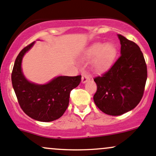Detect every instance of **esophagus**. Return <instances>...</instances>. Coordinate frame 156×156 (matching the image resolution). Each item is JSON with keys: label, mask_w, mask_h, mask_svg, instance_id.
<instances>
[{"label": "esophagus", "mask_w": 156, "mask_h": 156, "mask_svg": "<svg viewBox=\"0 0 156 156\" xmlns=\"http://www.w3.org/2000/svg\"><path fill=\"white\" fill-rule=\"evenodd\" d=\"M90 80H91V76L87 74V73H83V76H82V83H85Z\"/></svg>", "instance_id": "34e87169"}]
</instances>
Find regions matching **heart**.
<instances>
[{"instance_id": "b5f03b06", "label": "heart", "mask_w": 156, "mask_h": 156, "mask_svg": "<svg viewBox=\"0 0 156 156\" xmlns=\"http://www.w3.org/2000/svg\"><path fill=\"white\" fill-rule=\"evenodd\" d=\"M118 53L116 46L112 43H95L88 49L85 57L88 59L94 58L93 66L98 73H102L108 69L113 64Z\"/></svg>"}]
</instances>
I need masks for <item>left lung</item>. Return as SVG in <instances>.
Wrapping results in <instances>:
<instances>
[{"instance_id":"obj_1","label":"left lung","mask_w":156,"mask_h":156,"mask_svg":"<svg viewBox=\"0 0 156 156\" xmlns=\"http://www.w3.org/2000/svg\"><path fill=\"white\" fill-rule=\"evenodd\" d=\"M120 56L108 71L94 79V101L107 115L118 116L133 109L144 95L147 68L138 45L118 35Z\"/></svg>"}]
</instances>
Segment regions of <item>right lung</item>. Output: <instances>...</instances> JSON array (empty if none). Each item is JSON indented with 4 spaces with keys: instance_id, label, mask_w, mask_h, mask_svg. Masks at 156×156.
I'll return each mask as SVG.
<instances>
[{
    "instance_id": "add662e5",
    "label": "right lung",
    "mask_w": 156,
    "mask_h": 156,
    "mask_svg": "<svg viewBox=\"0 0 156 156\" xmlns=\"http://www.w3.org/2000/svg\"><path fill=\"white\" fill-rule=\"evenodd\" d=\"M34 44L25 47L18 55L12 72V83L18 102L27 115L41 122H50L61 118L69 104L70 93L81 81V75L60 76L45 85H37L26 80L21 71L24 55Z\"/></svg>"
}]
</instances>
